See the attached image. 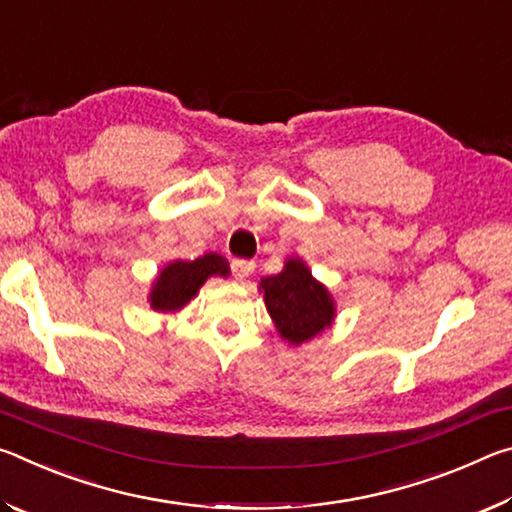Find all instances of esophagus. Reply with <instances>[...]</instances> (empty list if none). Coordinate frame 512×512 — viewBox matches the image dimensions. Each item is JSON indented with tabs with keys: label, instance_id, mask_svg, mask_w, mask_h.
Segmentation results:
<instances>
[{
	"label": "esophagus",
	"instance_id": "1",
	"mask_svg": "<svg viewBox=\"0 0 512 512\" xmlns=\"http://www.w3.org/2000/svg\"><path fill=\"white\" fill-rule=\"evenodd\" d=\"M253 271H255L253 262H246V259H235V262H232V273H235L239 282H246L248 277L253 275Z\"/></svg>",
	"mask_w": 512,
	"mask_h": 512
}]
</instances>
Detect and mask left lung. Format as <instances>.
<instances>
[{
	"label": "left lung",
	"mask_w": 512,
	"mask_h": 512,
	"mask_svg": "<svg viewBox=\"0 0 512 512\" xmlns=\"http://www.w3.org/2000/svg\"><path fill=\"white\" fill-rule=\"evenodd\" d=\"M264 305L282 341L302 345L334 325L336 302L300 257H289L277 275L259 280Z\"/></svg>",
	"instance_id": "8db88e82"
}]
</instances>
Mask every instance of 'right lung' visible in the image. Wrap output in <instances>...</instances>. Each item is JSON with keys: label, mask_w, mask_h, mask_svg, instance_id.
<instances>
[{"label": "right lung", "mask_w": 512, "mask_h": 512, "mask_svg": "<svg viewBox=\"0 0 512 512\" xmlns=\"http://www.w3.org/2000/svg\"><path fill=\"white\" fill-rule=\"evenodd\" d=\"M230 277L228 259L219 253H207L198 259H173L164 264L151 282L149 305L158 314H173L198 296L210 277Z\"/></svg>", "instance_id": "right-lung-1"}]
</instances>
